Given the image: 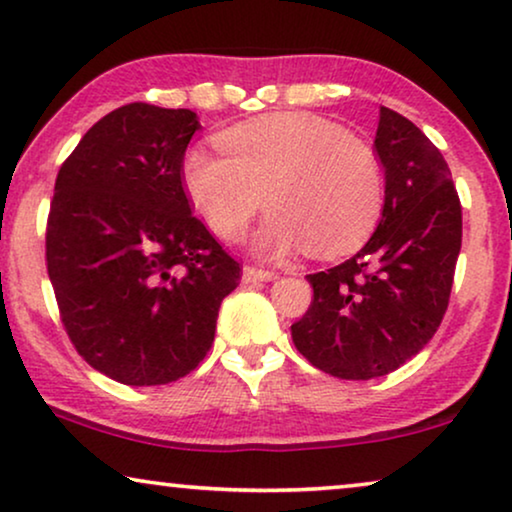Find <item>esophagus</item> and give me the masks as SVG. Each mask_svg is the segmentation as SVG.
<instances>
[{"label": "esophagus", "mask_w": 512, "mask_h": 512, "mask_svg": "<svg viewBox=\"0 0 512 512\" xmlns=\"http://www.w3.org/2000/svg\"><path fill=\"white\" fill-rule=\"evenodd\" d=\"M272 279H277V272L256 268V265H244V268H242V282H244V284L272 282Z\"/></svg>", "instance_id": "1"}]
</instances>
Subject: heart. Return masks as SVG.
Segmentation results:
<instances>
[{"label":"heart","mask_w":512,"mask_h":512,"mask_svg":"<svg viewBox=\"0 0 512 512\" xmlns=\"http://www.w3.org/2000/svg\"><path fill=\"white\" fill-rule=\"evenodd\" d=\"M223 156L188 149L181 186L207 228L237 242L263 200L270 209L256 249L282 256L352 254L368 240L384 207V174L366 142L300 111L237 123L216 135Z\"/></svg>","instance_id":"1"}]
</instances>
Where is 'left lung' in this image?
<instances>
[{"label":"left lung","instance_id":"8db88e82","mask_svg":"<svg viewBox=\"0 0 512 512\" xmlns=\"http://www.w3.org/2000/svg\"><path fill=\"white\" fill-rule=\"evenodd\" d=\"M380 226L359 254L307 275L314 298L291 326L293 345L340 380H373L419 354L445 317L461 249V202L429 137L380 107Z\"/></svg>","mask_w":512,"mask_h":512}]
</instances>
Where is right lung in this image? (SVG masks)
Instances as JSON below:
<instances>
[{
	"label": "right lung",
	"mask_w": 512,
	"mask_h": 512,
	"mask_svg": "<svg viewBox=\"0 0 512 512\" xmlns=\"http://www.w3.org/2000/svg\"><path fill=\"white\" fill-rule=\"evenodd\" d=\"M198 128L191 109L125 104L81 137L55 179L46 268L62 326L90 366L130 387L198 368L242 277L181 186Z\"/></svg>",
	"instance_id": "obj_1"
}]
</instances>
